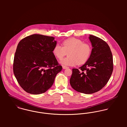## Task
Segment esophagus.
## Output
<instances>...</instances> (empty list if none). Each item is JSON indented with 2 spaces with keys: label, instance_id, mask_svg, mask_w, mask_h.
Returning a JSON list of instances; mask_svg holds the SVG:
<instances>
[{
  "label": "esophagus",
  "instance_id": "esophagus-1",
  "mask_svg": "<svg viewBox=\"0 0 127 127\" xmlns=\"http://www.w3.org/2000/svg\"><path fill=\"white\" fill-rule=\"evenodd\" d=\"M68 67H67V66H64V65H63V68L64 69H66V68H68Z\"/></svg>",
  "mask_w": 127,
  "mask_h": 127
}]
</instances>
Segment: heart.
I'll return each instance as SVG.
<instances>
[{"instance_id": "b5f03b06", "label": "heart", "mask_w": 127, "mask_h": 127, "mask_svg": "<svg viewBox=\"0 0 127 127\" xmlns=\"http://www.w3.org/2000/svg\"><path fill=\"white\" fill-rule=\"evenodd\" d=\"M53 54L59 60L62 59L66 55L68 57L62 60L60 64L65 66H75L77 64L85 63L90 57L91 46L88 43L76 38H71L62 42V47L59 44L55 45Z\"/></svg>"}]
</instances>
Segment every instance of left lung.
Instances as JSON below:
<instances>
[{
  "label": "left lung",
  "instance_id": "8db88e82",
  "mask_svg": "<svg viewBox=\"0 0 127 127\" xmlns=\"http://www.w3.org/2000/svg\"><path fill=\"white\" fill-rule=\"evenodd\" d=\"M92 45L91 56L81 67L72 69L70 84L73 89L85 94H92L103 89L113 71V58L106 41L90 35Z\"/></svg>",
  "mask_w": 127,
  "mask_h": 127
}]
</instances>
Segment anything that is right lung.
<instances>
[{
	"label": "right lung",
	"instance_id": "1",
	"mask_svg": "<svg viewBox=\"0 0 127 127\" xmlns=\"http://www.w3.org/2000/svg\"><path fill=\"white\" fill-rule=\"evenodd\" d=\"M52 36L33 34L18 43L13 71L20 87L26 92L39 94L49 90L62 69L52 50L57 41Z\"/></svg>",
	"mask_w": 127,
	"mask_h": 127
}]
</instances>
